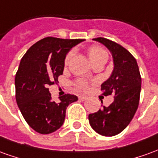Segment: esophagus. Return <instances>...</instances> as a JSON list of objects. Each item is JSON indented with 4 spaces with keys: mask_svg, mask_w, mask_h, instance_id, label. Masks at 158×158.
Masks as SVG:
<instances>
[{
    "mask_svg": "<svg viewBox=\"0 0 158 158\" xmlns=\"http://www.w3.org/2000/svg\"><path fill=\"white\" fill-rule=\"evenodd\" d=\"M87 97L86 96H79V100H81V101H85V100H86L87 99Z\"/></svg>",
    "mask_w": 158,
    "mask_h": 158,
    "instance_id": "obj_1",
    "label": "esophagus"
}]
</instances>
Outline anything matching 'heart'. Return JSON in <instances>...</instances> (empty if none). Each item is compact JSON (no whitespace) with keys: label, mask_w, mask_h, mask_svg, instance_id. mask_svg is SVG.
<instances>
[{"label":"heart","mask_w":158,"mask_h":158,"mask_svg":"<svg viewBox=\"0 0 158 158\" xmlns=\"http://www.w3.org/2000/svg\"><path fill=\"white\" fill-rule=\"evenodd\" d=\"M87 54H88V56L90 58L91 63L94 64L95 62H97L98 60H108V57H109V55L106 51L105 49L100 46H97V45H94V46H90V48H88L87 49ZM73 56V53L68 52L67 54V56L65 57V60H64V63L65 65H68V62L71 60V57ZM76 87L79 89V90H87L88 88V84L85 80H83V79H78L75 83Z\"/></svg>","instance_id":"heart-1"}]
</instances>
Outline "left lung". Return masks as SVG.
<instances>
[{
	"label": "left lung",
	"mask_w": 158,
	"mask_h": 158,
	"mask_svg": "<svg viewBox=\"0 0 158 158\" xmlns=\"http://www.w3.org/2000/svg\"><path fill=\"white\" fill-rule=\"evenodd\" d=\"M98 41L109 48L113 57L114 70L101 85L102 95L113 94L114 102L109 107L89 114L90 127L102 136H114L128 126L139 102L141 76L136 59L127 49L104 37Z\"/></svg>",
	"instance_id": "obj_1"
}]
</instances>
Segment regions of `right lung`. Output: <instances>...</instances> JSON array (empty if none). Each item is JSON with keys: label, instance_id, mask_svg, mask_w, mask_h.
I'll return each instance as SVG.
<instances>
[{"label": "right lung", "instance_id": "right-lung-1", "mask_svg": "<svg viewBox=\"0 0 158 158\" xmlns=\"http://www.w3.org/2000/svg\"><path fill=\"white\" fill-rule=\"evenodd\" d=\"M83 41L44 37L22 57L15 76V98L25 121L37 133L48 134L60 128L68 106L78 100L75 95L65 94L55 102L48 87L63 73L68 51Z\"/></svg>", "mask_w": 158, "mask_h": 158}]
</instances>
